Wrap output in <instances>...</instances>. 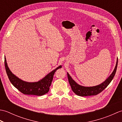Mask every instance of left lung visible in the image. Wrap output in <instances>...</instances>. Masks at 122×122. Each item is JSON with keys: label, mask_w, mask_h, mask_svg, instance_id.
I'll return each instance as SVG.
<instances>
[{"label": "left lung", "mask_w": 122, "mask_h": 122, "mask_svg": "<svg viewBox=\"0 0 122 122\" xmlns=\"http://www.w3.org/2000/svg\"><path fill=\"white\" fill-rule=\"evenodd\" d=\"M118 63V59H117L116 66L114 68V70L111 74L110 76H108V78L105 80L104 82H103L102 83L97 85L94 86H90V87H86L81 86L75 82L74 80L72 79L71 76H70L68 73H67L68 75V80L70 85L71 87V89L73 91V92L76 94L77 95L81 96V97H87V96H91V95H96L102 92L106 87H107L111 82L112 81L114 76L116 73V69H117Z\"/></svg>", "instance_id": "8db88e82"}]
</instances>
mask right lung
Returning <instances> with one entry per match:
<instances>
[{
  "instance_id": "right-lung-1",
  "label": "right lung",
  "mask_w": 122,
  "mask_h": 122,
  "mask_svg": "<svg viewBox=\"0 0 122 122\" xmlns=\"http://www.w3.org/2000/svg\"><path fill=\"white\" fill-rule=\"evenodd\" d=\"M5 66L7 74L10 82L16 89L24 94L37 96L43 95L49 92L54 73L58 69L62 68V66H60L38 82H28L18 78L10 71L7 66L5 57Z\"/></svg>"
}]
</instances>
